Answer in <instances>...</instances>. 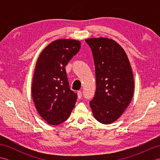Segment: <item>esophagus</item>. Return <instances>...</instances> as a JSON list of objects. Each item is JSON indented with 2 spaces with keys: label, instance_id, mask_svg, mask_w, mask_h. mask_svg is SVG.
I'll return each instance as SVG.
<instances>
[{
  "label": "esophagus",
  "instance_id": "obj_1",
  "mask_svg": "<svg viewBox=\"0 0 160 160\" xmlns=\"http://www.w3.org/2000/svg\"><path fill=\"white\" fill-rule=\"evenodd\" d=\"M82 92H81V91H78V99H80L81 98H82Z\"/></svg>",
  "mask_w": 160,
  "mask_h": 160
}]
</instances>
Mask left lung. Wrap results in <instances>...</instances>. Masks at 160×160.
Masks as SVG:
<instances>
[{
    "mask_svg": "<svg viewBox=\"0 0 160 160\" xmlns=\"http://www.w3.org/2000/svg\"><path fill=\"white\" fill-rule=\"evenodd\" d=\"M96 70V91L90 101L94 118L104 124L120 118L134 91L133 75L127 53L112 39L88 38Z\"/></svg>",
    "mask_w": 160,
    "mask_h": 160,
    "instance_id": "left-lung-1",
    "label": "left lung"
}]
</instances>
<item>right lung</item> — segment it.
<instances>
[{"mask_svg":"<svg viewBox=\"0 0 160 160\" xmlns=\"http://www.w3.org/2000/svg\"><path fill=\"white\" fill-rule=\"evenodd\" d=\"M80 45L76 40H56L43 49L37 60L32 98L38 113L48 124L62 123L76 104L77 93L70 89L65 67L79 52Z\"/></svg>","mask_w":160,"mask_h":160,"instance_id":"add662e5","label":"right lung"}]
</instances>
